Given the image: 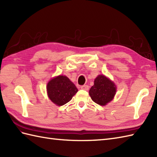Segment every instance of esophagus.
I'll return each instance as SVG.
<instances>
[{
    "label": "esophagus",
    "mask_w": 157,
    "mask_h": 157,
    "mask_svg": "<svg viewBox=\"0 0 157 157\" xmlns=\"http://www.w3.org/2000/svg\"><path fill=\"white\" fill-rule=\"evenodd\" d=\"M80 88L82 90H88L89 89V86L88 85H83Z\"/></svg>",
    "instance_id": "esophagus-1"
}]
</instances>
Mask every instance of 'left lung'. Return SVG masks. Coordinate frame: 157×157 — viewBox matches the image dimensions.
Returning <instances> with one entry per match:
<instances>
[{
  "label": "left lung",
  "instance_id": "8db88e82",
  "mask_svg": "<svg viewBox=\"0 0 157 157\" xmlns=\"http://www.w3.org/2000/svg\"><path fill=\"white\" fill-rule=\"evenodd\" d=\"M116 93V86L106 77L98 75L89 91L92 100L99 105H106L111 101Z\"/></svg>",
  "mask_w": 157,
  "mask_h": 157
}]
</instances>
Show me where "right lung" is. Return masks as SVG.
<instances>
[{"label":"right lung","instance_id":"obj_1","mask_svg":"<svg viewBox=\"0 0 157 157\" xmlns=\"http://www.w3.org/2000/svg\"><path fill=\"white\" fill-rule=\"evenodd\" d=\"M46 89L49 98L59 106L64 105L69 102L78 91L67 77L63 75L52 79L48 83Z\"/></svg>","mask_w":157,"mask_h":157}]
</instances>
